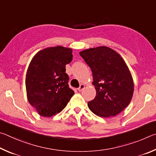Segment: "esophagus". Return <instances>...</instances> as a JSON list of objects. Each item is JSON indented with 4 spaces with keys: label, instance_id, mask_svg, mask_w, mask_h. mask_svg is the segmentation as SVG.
Segmentation results:
<instances>
[{
    "label": "esophagus",
    "instance_id": "obj_1",
    "mask_svg": "<svg viewBox=\"0 0 156 156\" xmlns=\"http://www.w3.org/2000/svg\"><path fill=\"white\" fill-rule=\"evenodd\" d=\"M84 88V85L83 84H81L80 85V87H78V90L79 91H82L83 90V89Z\"/></svg>",
    "mask_w": 156,
    "mask_h": 156
}]
</instances>
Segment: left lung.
<instances>
[{
    "label": "left lung",
    "mask_w": 156,
    "mask_h": 156,
    "mask_svg": "<svg viewBox=\"0 0 156 156\" xmlns=\"http://www.w3.org/2000/svg\"><path fill=\"white\" fill-rule=\"evenodd\" d=\"M80 55L91 68L96 90V97L88 102L89 109L100 117L120 113L133 94V79L122 57L104 46L84 50Z\"/></svg>",
    "instance_id": "left-lung-1"
}]
</instances>
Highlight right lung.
<instances>
[{"label": "right lung", "mask_w": 156, "mask_h": 156, "mask_svg": "<svg viewBox=\"0 0 156 156\" xmlns=\"http://www.w3.org/2000/svg\"><path fill=\"white\" fill-rule=\"evenodd\" d=\"M72 58V49L57 46L41 50L31 60L26 90L29 102L41 115L51 117L62 112L74 94L65 73Z\"/></svg>", "instance_id": "add662e5"}]
</instances>
